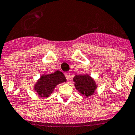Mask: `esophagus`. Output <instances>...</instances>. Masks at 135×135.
Instances as JSON below:
<instances>
[{
  "label": "esophagus",
  "mask_w": 135,
  "mask_h": 135,
  "mask_svg": "<svg viewBox=\"0 0 135 135\" xmlns=\"http://www.w3.org/2000/svg\"><path fill=\"white\" fill-rule=\"evenodd\" d=\"M64 75H65L66 79H67V80H69V79H70V74H69V73H68V72H66L65 74H64Z\"/></svg>",
  "instance_id": "34e87169"
}]
</instances>
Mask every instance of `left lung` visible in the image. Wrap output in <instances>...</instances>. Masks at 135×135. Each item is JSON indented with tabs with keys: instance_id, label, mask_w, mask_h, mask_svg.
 Instances as JSON below:
<instances>
[{
	"instance_id": "1",
	"label": "left lung",
	"mask_w": 135,
	"mask_h": 135,
	"mask_svg": "<svg viewBox=\"0 0 135 135\" xmlns=\"http://www.w3.org/2000/svg\"><path fill=\"white\" fill-rule=\"evenodd\" d=\"M73 80L76 88L86 97L92 95L97 88L95 81L88 74L76 75Z\"/></svg>"
}]
</instances>
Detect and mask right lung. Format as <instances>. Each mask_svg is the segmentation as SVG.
I'll list each match as a JSON object with an SVG mask.
<instances>
[{"instance_id":"obj_1","label":"right lung","mask_w":135,"mask_h":135,"mask_svg":"<svg viewBox=\"0 0 135 135\" xmlns=\"http://www.w3.org/2000/svg\"><path fill=\"white\" fill-rule=\"evenodd\" d=\"M66 81L63 73L56 71L53 74L42 76L35 85L34 89L40 97H49L58 84Z\"/></svg>"}]
</instances>
